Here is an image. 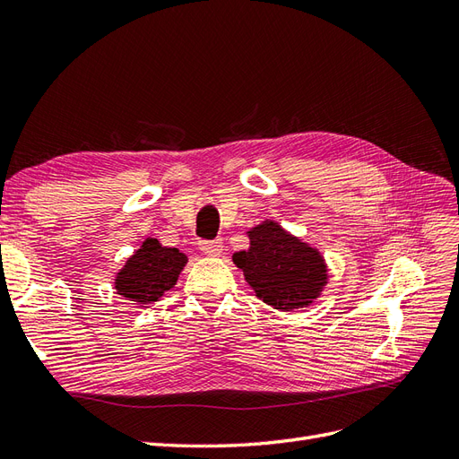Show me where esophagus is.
<instances>
[{"instance_id":"34e87169","label":"esophagus","mask_w":459,"mask_h":459,"mask_svg":"<svg viewBox=\"0 0 459 459\" xmlns=\"http://www.w3.org/2000/svg\"><path fill=\"white\" fill-rule=\"evenodd\" d=\"M201 251L206 255V256H220L221 251H224V243H221L220 239H214V241H203L199 245Z\"/></svg>"}]
</instances>
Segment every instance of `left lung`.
I'll return each instance as SVG.
<instances>
[{"mask_svg":"<svg viewBox=\"0 0 459 459\" xmlns=\"http://www.w3.org/2000/svg\"><path fill=\"white\" fill-rule=\"evenodd\" d=\"M247 251L231 258L262 302L280 312H297L322 297L329 268L314 245L275 220L260 221L247 231Z\"/></svg>","mask_w":459,"mask_h":459,"instance_id":"obj_1","label":"left lung"}]
</instances>
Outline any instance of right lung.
Segmentation results:
<instances>
[{
  "label": "right lung",
  "instance_id": "right-lung-1",
  "mask_svg": "<svg viewBox=\"0 0 459 459\" xmlns=\"http://www.w3.org/2000/svg\"><path fill=\"white\" fill-rule=\"evenodd\" d=\"M186 264L187 256L178 248L147 238L117 272L115 289L137 308H149L176 285Z\"/></svg>",
  "mask_w": 459,
  "mask_h": 459
}]
</instances>
